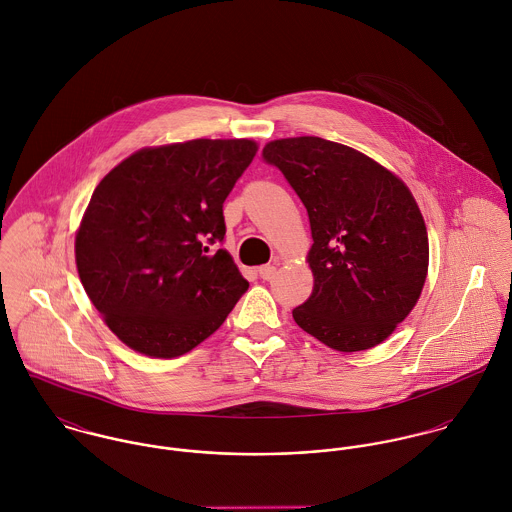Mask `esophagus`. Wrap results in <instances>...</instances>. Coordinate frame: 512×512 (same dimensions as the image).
I'll list each match as a JSON object with an SVG mask.
<instances>
[{
	"mask_svg": "<svg viewBox=\"0 0 512 512\" xmlns=\"http://www.w3.org/2000/svg\"><path fill=\"white\" fill-rule=\"evenodd\" d=\"M258 276H260L262 280L270 282V280L276 276V266H270V264H266V266H260V268H258Z\"/></svg>",
	"mask_w": 512,
	"mask_h": 512,
	"instance_id": "esophagus-1",
	"label": "esophagus"
}]
</instances>
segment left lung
Segmentation results:
<instances>
[{"label": "left lung", "mask_w": 512, "mask_h": 512, "mask_svg": "<svg viewBox=\"0 0 512 512\" xmlns=\"http://www.w3.org/2000/svg\"><path fill=\"white\" fill-rule=\"evenodd\" d=\"M307 209L313 292L292 311L323 345L366 351L386 341L424 290L430 244L408 185L365 153L315 136L264 146Z\"/></svg>", "instance_id": "obj_1"}]
</instances>
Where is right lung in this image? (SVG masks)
<instances>
[{
	"label": "right lung",
	"instance_id": "right-lung-1",
	"mask_svg": "<svg viewBox=\"0 0 512 512\" xmlns=\"http://www.w3.org/2000/svg\"><path fill=\"white\" fill-rule=\"evenodd\" d=\"M254 140L142 147L94 189L74 238L78 278L130 349L175 359L211 337L248 282L222 242V203Z\"/></svg>",
	"mask_w": 512,
	"mask_h": 512
}]
</instances>
